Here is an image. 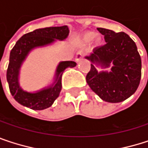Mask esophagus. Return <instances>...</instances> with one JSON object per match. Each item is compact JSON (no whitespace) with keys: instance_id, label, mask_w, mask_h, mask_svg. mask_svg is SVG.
<instances>
[{"instance_id":"1","label":"esophagus","mask_w":148,"mask_h":148,"mask_svg":"<svg viewBox=\"0 0 148 148\" xmlns=\"http://www.w3.org/2000/svg\"><path fill=\"white\" fill-rule=\"evenodd\" d=\"M83 56H84V52H83L82 50L78 51V52H77V54H76V56H75V61H76L77 62H79V61H81V60H82Z\"/></svg>"}]
</instances>
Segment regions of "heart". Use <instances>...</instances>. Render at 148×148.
Returning <instances> with one entry per match:
<instances>
[{
  "label": "heart",
  "instance_id": "1",
  "mask_svg": "<svg viewBox=\"0 0 148 148\" xmlns=\"http://www.w3.org/2000/svg\"><path fill=\"white\" fill-rule=\"evenodd\" d=\"M95 36H96V33H95V32H86V33H84V34L82 35L81 39H82V41L85 42V43H90V42L92 41L93 38H94V41H95L96 44H100L101 41H102L101 36L98 35V36H96V37H95Z\"/></svg>",
  "mask_w": 148,
  "mask_h": 148
}]
</instances>
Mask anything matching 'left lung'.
<instances>
[{"label": "left lung", "mask_w": 148, "mask_h": 148, "mask_svg": "<svg viewBox=\"0 0 148 148\" xmlns=\"http://www.w3.org/2000/svg\"><path fill=\"white\" fill-rule=\"evenodd\" d=\"M97 29L104 36L106 44L86 56L92 62L86 82L103 101L123 102L133 95L139 86L141 77L140 54L128 34L104 28ZM98 66L110 67L111 71H98Z\"/></svg>", "instance_id": "left-lung-1"}]
</instances>
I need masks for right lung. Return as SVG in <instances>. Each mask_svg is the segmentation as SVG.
Instances as JSON below:
<instances>
[{"mask_svg": "<svg viewBox=\"0 0 148 148\" xmlns=\"http://www.w3.org/2000/svg\"><path fill=\"white\" fill-rule=\"evenodd\" d=\"M69 34L68 25L37 29L23 35L12 49L9 64L7 70V80L9 90L18 103L35 110H42L50 107L59 97L62 90V75L67 68H74L73 61L60 62L56 67L54 81L49 86L37 92L25 91L19 85V72L23 62L29 53L37 48L53 45L56 40L64 41Z\"/></svg>", "mask_w": 148, "mask_h": 148, "instance_id": "add662e5", "label": "right lung"}]
</instances>
